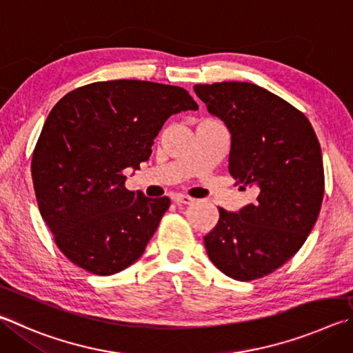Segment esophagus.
I'll use <instances>...</instances> for the list:
<instances>
[{
	"instance_id": "1",
	"label": "esophagus",
	"mask_w": 353,
	"mask_h": 353,
	"mask_svg": "<svg viewBox=\"0 0 353 353\" xmlns=\"http://www.w3.org/2000/svg\"><path fill=\"white\" fill-rule=\"evenodd\" d=\"M172 201H174L177 205H190L194 202V199L190 196H183V194H174L172 196Z\"/></svg>"
}]
</instances>
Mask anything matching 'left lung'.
<instances>
[{"mask_svg": "<svg viewBox=\"0 0 353 353\" xmlns=\"http://www.w3.org/2000/svg\"><path fill=\"white\" fill-rule=\"evenodd\" d=\"M194 92L232 134L228 171L256 201L238 213L219 208L203 238L208 258L236 281L273 273L298 253L324 197L321 146L309 119L253 83L196 85Z\"/></svg>", "mask_w": 353, "mask_h": 353, "instance_id": "obj_1", "label": "left lung"}]
</instances>
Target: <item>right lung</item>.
Wrapping results in <instances>:
<instances>
[{"label": "right lung", "instance_id": "right-lung-1", "mask_svg": "<svg viewBox=\"0 0 353 353\" xmlns=\"http://www.w3.org/2000/svg\"><path fill=\"white\" fill-rule=\"evenodd\" d=\"M188 110L197 103L183 88L142 80L91 83L52 108L32 181L41 217L70 262L110 276L143 254L170 199L126 190L125 170H139L170 115Z\"/></svg>", "mask_w": 353, "mask_h": 353}]
</instances>
